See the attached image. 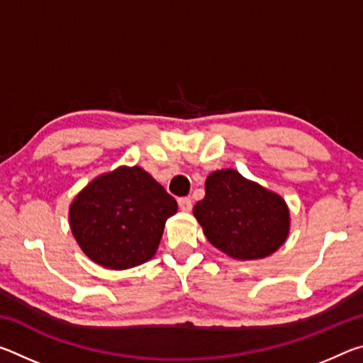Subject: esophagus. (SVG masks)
I'll use <instances>...</instances> for the list:
<instances>
[{
	"instance_id": "34e87169",
	"label": "esophagus",
	"mask_w": 363,
	"mask_h": 363,
	"mask_svg": "<svg viewBox=\"0 0 363 363\" xmlns=\"http://www.w3.org/2000/svg\"><path fill=\"white\" fill-rule=\"evenodd\" d=\"M177 205H179L182 211H190V210H192V206H194L192 200H190L189 196H181V199L177 200Z\"/></svg>"
}]
</instances>
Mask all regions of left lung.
Segmentation results:
<instances>
[{"label": "left lung", "mask_w": 363, "mask_h": 363, "mask_svg": "<svg viewBox=\"0 0 363 363\" xmlns=\"http://www.w3.org/2000/svg\"><path fill=\"white\" fill-rule=\"evenodd\" d=\"M206 195L194 208L210 243L237 259H261L285 243L290 211L269 192L233 169L208 176Z\"/></svg>", "instance_id": "8db88e82"}]
</instances>
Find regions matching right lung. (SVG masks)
<instances>
[{
  "label": "right lung",
  "mask_w": 363,
  "mask_h": 363,
  "mask_svg": "<svg viewBox=\"0 0 363 363\" xmlns=\"http://www.w3.org/2000/svg\"><path fill=\"white\" fill-rule=\"evenodd\" d=\"M176 200L139 167L97 177L73 200L70 227L86 256L108 269L139 266L155 255Z\"/></svg>",
  "instance_id": "right-lung-1"
}]
</instances>
